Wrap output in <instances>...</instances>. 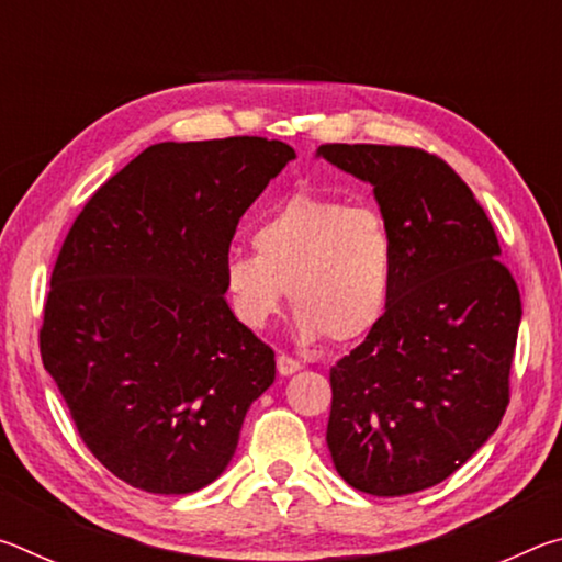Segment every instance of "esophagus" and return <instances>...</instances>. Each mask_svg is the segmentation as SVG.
Instances as JSON below:
<instances>
[{"label":"esophagus","instance_id":"esophagus-1","mask_svg":"<svg viewBox=\"0 0 562 562\" xmlns=\"http://www.w3.org/2000/svg\"><path fill=\"white\" fill-rule=\"evenodd\" d=\"M300 361L297 359H292V357H288V355H278V372L282 374V376H290V374H294V372H300Z\"/></svg>","mask_w":562,"mask_h":562}]
</instances>
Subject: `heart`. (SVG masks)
Returning a JSON list of instances; mask_svg holds the SVG:
<instances>
[{
	"mask_svg": "<svg viewBox=\"0 0 562 562\" xmlns=\"http://www.w3.org/2000/svg\"><path fill=\"white\" fill-rule=\"evenodd\" d=\"M254 252L223 262L233 315L250 329L268 327L290 292L302 341H351L384 317L394 280V237L372 205L300 190L265 213Z\"/></svg>",
	"mask_w": 562,
	"mask_h": 562,
	"instance_id": "1",
	"label": "heart"
}]
</instances>
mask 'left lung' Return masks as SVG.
I'll list each match as a JSON object with an SVG mask.
<instances>
[{"instance_id":"1","label":"left lung","mask_w":562,"mask_h":562,"mask_svg":"<svg viewBox=\"0 0 562 562\" xmlns=\"http://www.w3.org/2000/svg\"><path fill=\"white\" fill-rule=\"evenodd\" d=\"M317 156L374 186L394 237L384 317L329 369L327 446L372 496L431 488L498 429L510 398L520 292L496 231L439 156L325 144Z\"/></svg>"}]
</instances>
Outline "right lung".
<instances>
[{
    "mask_svg": "<svg viewBox=\"0 0 562 562\" xmlns=\"http://www.w3.org/2000/svg\"><path fill=\"white\" fill-rule=\"evenodd\" d=\"M282 140L156 144L109 178L56 258L40 349L81 441L128 486L183 496L231 463L274 351L225 302L235 227Z\"/></svg>",
    "mask_w": 562,
    "mask_h": 562,
    "instance_id": "obj_1",
    "label": "right lung"
}]
</instances>
